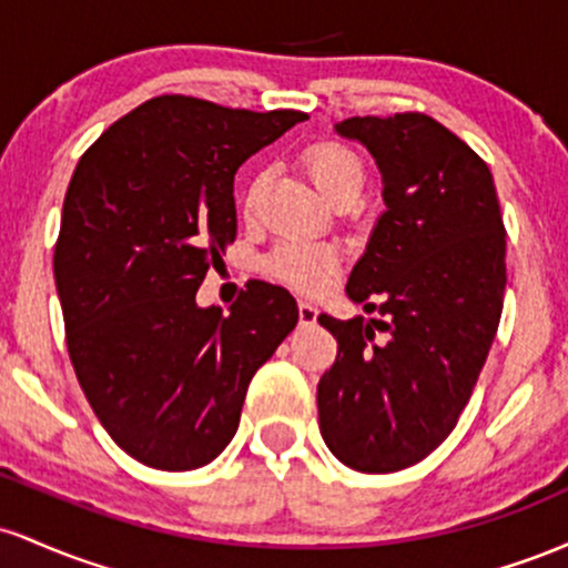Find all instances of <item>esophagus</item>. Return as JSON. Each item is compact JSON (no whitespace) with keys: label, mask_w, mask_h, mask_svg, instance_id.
<instances>
[{"label":"esophagus","mask_w":568,"mask_h":568,"mask_svg":"<svg viewBox=\"0 0 568 568\" xmlns=\"http://www.w3.org/2000/svg\"><path fill=\"white\" fill-rule=\"evenodd\" d=\"M317 321V306L312 302H298V323L312 325Z\"/></svg>","instance_id":"obj_1"}]
</instances>
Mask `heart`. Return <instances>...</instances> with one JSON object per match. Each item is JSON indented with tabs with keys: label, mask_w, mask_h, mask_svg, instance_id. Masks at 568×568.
<instances>
[{
	"label": "heart",
	"mask_w": 568,
	"mask_h": 568,
	"mask_svg": "<svg viewBox=\"0 0 568 568\" xmlns=\"http://www.w3.org/2000/svg\"><path fill=\"white\" fill-rule=\"evenodd\" d=\"M304 168L312 184L328 202L355 200L361 194L363 181H366V168H363L361 154L342 141H321L312 143L304 152ZM264 192V175H256L245 189L243 207L253 213L258 207ZM266 275L291 285V288L315 293L323 291L338 272V253L331 245L306 243V240H283L264 262Z\"/></svg>",
	"instance_id": "heart-1"
}]
</instances>
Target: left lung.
Instances as JSON below:
<instances>
[{
	"mask_svg": "<svg viewBox=\"0 0 568 568\" xmlns=\"http://www.w3.org/2000/svg\"><path fill=\"white\" fill-rule=\"evenodd\" d=\"M336 133L376 160L387 211L347 280L382 317H317L338 344L317 384L321 435L352 470L395 473L470 400L501 315L505 224L486 162L433 116H349Z\"/></svg>",
	"mask_w": 568,
	"mask_h": 568,
	"instance_id": "left-lung-1",
	"label": "left lung"
}]
</instances>
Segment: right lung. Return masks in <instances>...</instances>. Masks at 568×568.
I'll return each mask as SVG.
<instances>
[{
  "label": "right lung",
  "mask_w": 568,
  "mask_h": 568,
  "mask_svg": "<svg viewBox=\"0 0 568 568\" xmlns=\"http://www.w3.org/2000/svg\"><path fill=\"white\" fill-rule=\"evenodd\" d=\"M304 120L160 95L77 162L53 256L67 347L98 422L141 465L216 459L253 374L296 328L280 285L256 280L230 315L194 296L237 234V168Z\"/></svg>",
  "instance_id": "right-lung-1"
}]
</instances>
